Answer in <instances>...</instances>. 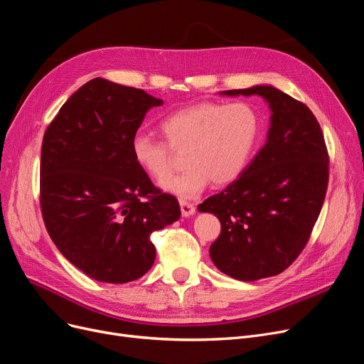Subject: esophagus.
Wrapping results in <instances>:
<instances>
[{
	"label": "esophagus",
	"mask_w": 364,
	"mask_h": 364,
	"mask_svg": "<svg viewBox=\"0 0 364 364\" xmlns=\"http://www.w3.org/2000/svg\"><path fill=\"white\" fill-rule=\"evenodd\" d=\"M180 208H181V214H183V217H191V215H193V214H195V211H196L195 205H193V203H191V202L184 200V199H181V200H180Z\"/></svg>",
	"instance_id": "esophagus-1"
}]
</instances>
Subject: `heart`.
Here are the masks:
<instances>
[{
	"label": "heart",
	"instance_id": "1",
	"mask_svg": "<svg viewBox=\"0 0 364 364\" xmlns=\"http://www.w3.org/2000/svg\"><path fill=\"white\" fill-rule=\"evenodd\" d=\"M159 128L166 143L144 132L134 134V162L159 180L171 168V150L186 148L188 168L162 180L161 187L187 199L199 195L211 180L215 186H225L241 176L257 146L260 116L247 102L202 101L165 116Z\"/></svg>",
	"mask_w": 364,
	"mask_h": 364
}]
</instances>
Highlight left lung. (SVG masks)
<instances>
[{"label":"left lung","instance_id":"1","mask_svg":"<svg viewBox=\"0 0 364 364\" xmlns=\"http://www.w3.org/2000/svg\"><path fill=\"white\" fill-rule=\"evenodd\" d=\"M259 95L272 112L266 144L238 180L198 210L221 225L210 247L217 269L240 281L286 271L305 248L327 192L328 153L311 109L267 85L225 90Z\"/></svg>","mask_w":364,"mask_h":364}]
</instances>
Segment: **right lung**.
I'll return each instance as SVG.
<instances>
[{"label": "right lung", "instance_id": "obj_1", "mask_svg": "<svg viewBox=\"0 0 364 364\" xmlns=\"http://www.w3.org/2000/svg\"><path fill=\"white\" fill-rule=\"evenodd\" d=\"M164 101L97 77L74 92L47 126L40 207L58 250L87 277L123 284L154 263V230L181 215L131 154V138Z\"/></svg>", "mask_w": 364, "mask_h": 364}]
</instances>
